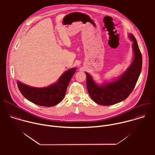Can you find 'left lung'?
<instances>
[{
  "instance_id": "left-lung-1",
  "label": "left lung",
  "mask_w": 155,
  "mask_h": 155,
  "mask_svg": "<svg viewBox=\"0 0 155 155\" xmlns=\"http://www.w3.org/2000/svg\"><path fill=\"white\" fill-rule=\"evenodd\" d=\"M129 37L133 41L134 59L129 67L117 80L99 85L86 72L88 93L99 105H110L124 101L133 91L142 70V57L135 37L129 34Z\"/></svg>"
}]
</instances>
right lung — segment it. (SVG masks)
<instances>
[{
  "mask_svg": "<svg viewBox=\"0 0 155 155\" xmlns=\"http://www.w3.org/2000/svg\"><path fill=\"white\" fill-rule=\"evenodd\" d=\"M76 71L74 68L65 71L58 81L48 87H35L18 81V87L23 96L35 104L52 107L59 103L64 97L68 86Z\"/></svg>",
  "mask_w": 155,
  "mask_h": 155,
  "instance_id": "obj_1",
  "label": "right lung"
}]
</instances>
